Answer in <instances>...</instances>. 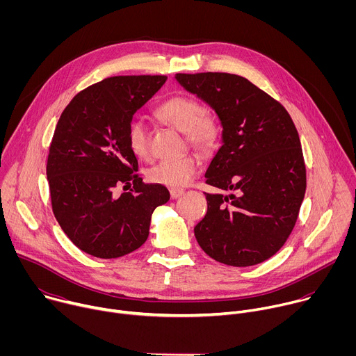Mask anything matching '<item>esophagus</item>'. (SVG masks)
<instances>
[{
	"label": "esophagus",
	"mask_w": 356,
	"mask_h": 356,
	"mask_svg": "<svg viewBox=\"0 0 356 356\" xmlns=\"http://www.w3.org/2000/svg\"><path fill=\"white\" fill-rule=\"evenodd\" d=\"M183 193H184V191H183L181 188H170V198H172V200H176V198H179Z\"/></svg>",
	"instance_id": "obj_1"
}]
</instances>
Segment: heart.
Here are the masks:
<instances>
[{"label":"heart","mask_w":356,"mask_h":356,"mask_svg":"<svg viewBox=\"0 0 356 356\" xmlns=\"http://www.w3.org/2000/svg\"><path fill=\"white\" fill-rule=\"evenodd\" d=\"M156 114L170 127L184 132L187 139L197 147L209 149L217 139V121L209 114H202L201 106L190 97L176 95L169 98L156 110ZM127 142L135 156L145 158L149 154V132L140 118L129 121ZM198 169L200 161L195 156L184 155L152 165L146 169V177L155 184L176 188L188 184Z\"/></svg>","instance_id":"1"}]
</instances>
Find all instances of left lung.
<instances>
[{
  "label": "left lung",
  "instance_id": "left-lung-1",
  "mask_svg": "<svg viewBox=\"0 0 356 356\" xmlns=\"http://www.w3.org/2000/svg\"><path fill=\"white\" fill-rule=\"evenodd\" d=\"M217 115L221 146L206 172L207 213L194 235L224 265H258L284 245L306 193L297 129L284 107L248 79L229 73L175 76Z\"/></svg>",
  "mask_w": 356,
  "mask_h": 356
}]
</instances>
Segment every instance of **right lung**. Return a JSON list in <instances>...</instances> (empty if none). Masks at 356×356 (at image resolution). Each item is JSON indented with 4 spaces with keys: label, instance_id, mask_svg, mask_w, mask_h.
Returning a JSON list of instances; mask_svg holds the SVG:
<instances>
[{
    "label": "right lung",
    "instance_id": "right-lung-1",
    "mask_svg": "<svg viewBox=\"0 0 356 356\" xmlns=\"http://www.w3.org/2000/svg\"><path fill=\"white\" fill-rule=\"evenodd\" d=\"M166 76H115L79 92L62 113L50 143L46 175L54 214L83 252L114 259L149 235L152 214L169 201L162 184L142 183L127 142L134 114L165 84ZM134 188L115 194L120 184Z\"/></svg>",
    "mask_w": 356,
    "mask_h": 356
}]
</instances>
